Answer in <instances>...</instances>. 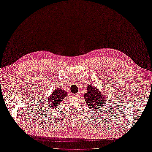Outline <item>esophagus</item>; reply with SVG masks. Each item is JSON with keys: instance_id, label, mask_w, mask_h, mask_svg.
I'll return each instance as SVG.
<instances>
[{"instance_id": "34e87169", "label": "esophagus", "mask_w": 152, "mask_h": 152, "mask_svg": "<svg viewBox=\"0 0 152 152\" xmlns=\"http://www.w3.org/2000/svg\"><path fill=\"white\" fill-rule=\"evenodd\" d=\"M78 95H79V93H76V94H73V96H77Z\"/></svg>"}]
</instances>
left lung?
<instances>
[{
  "label": "left lung",
  "instance_id": "8db88e82",
  "mask_svg": "<svg viewBox=\"0 0 152 152\" xmlns=\"http://www.w3.org/2000/svg\"><path fill=\"white\" fill-rule=\"evenodd\" d=\"M87 93L84 94V99L88 107L93 111H99L106 102V94H102L93 85H88Z\"/></svg>",
  "mask_w": 152,
  "mask_h": 152
}]
</instances>
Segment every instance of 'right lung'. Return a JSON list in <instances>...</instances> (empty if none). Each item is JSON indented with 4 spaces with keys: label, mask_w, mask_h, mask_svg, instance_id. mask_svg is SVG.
Instances as JSON below:
<instances>
[{
    "label": "right lung",
    "mask_w": 152,
    "mask_h": 152,
    "mask_svg": "<svg viewBox=\"0 0 152 152\" xmlns=\"http://www.w3.org/2000/svg\"><path fill=\"white\" fill-rule=\"evenodd\" d=\"M67 96V93L64 89L61 88L54 89L51 94L47 99L48 102L46 104L50 106V108H57V106Z\"/></svg>",
    "instance_id": "1"
}]
</instances>
